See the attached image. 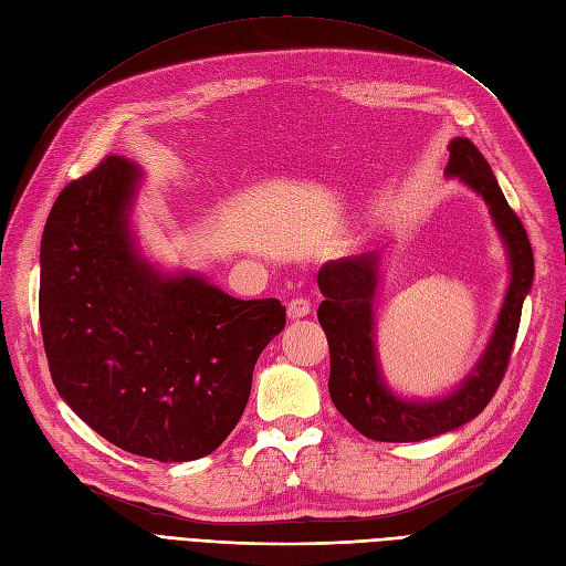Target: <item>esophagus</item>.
<instances>
[{
	"label": "esophagus",
	"mask_w": 566,
	"mask_h": 566,
	"mask_svg": "<svg viewBox=\"0 0 566 566\" xmlns=\"http://www.w3.org/2000/svg\"><path fill=\"white\" fill-rule=\"evenodd\" d=\"M312 312V302L306 300V297H293L287 302V316L290 318H302V316H306Z\"/></svg>",
	"instance_id": "1"
}]
</instances>
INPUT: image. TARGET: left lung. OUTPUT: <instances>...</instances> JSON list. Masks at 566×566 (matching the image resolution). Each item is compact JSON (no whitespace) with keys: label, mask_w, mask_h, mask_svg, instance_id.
<instances>
[{"label":"left lung","mask_w":566,"mask_h":566,"mask_svg":"<svg viewBox=\"0 0 566 566\" xmlns=\"http://www.w3.org/2000/svg\"><path fill=\"white\" fill-rule=\"evenodd\" d=\"M447 175L460 177L482 196L510 252L512 279L489 349L474 373L451 397L413 403L382 385L373 347V297L378 254L345 256L323 264L318 323L331 347V399L358 432L373 441H422L476 418L501 387L515 347L522 304L534 281V250L526 229L510 208L489 163L470 139H453Z\"/></svg>","instance_id":"8db88e82"}]
</instances>
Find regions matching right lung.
<instances>
[{
  "mask_svg": "<svg viewBox=\"0 0 566 566\" xmlns=\"http://www.w3.org/2000/svg\"><path fill=\"white\" fill-rule=\"evenodd\" d=\"M136 179L134 165L106 156L49 212L40 252L49 373L65 403L117 449L196 460L241 420L285 306L148 266L127 229Z\"/></svg>",
  "mask_w": 566,
  "mask_h": 566,
  "instance_id": "add662e5",
  "label": "right lung"
}]
</instances>
